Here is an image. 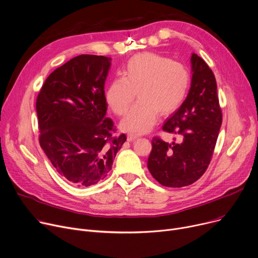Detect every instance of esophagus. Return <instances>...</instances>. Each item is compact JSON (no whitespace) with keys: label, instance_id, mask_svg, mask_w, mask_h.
Here are the masks:
<instances>
[{"label":"esophagus","instance_id":"1","mask_svg":"<svg viewBox=\"0 0 258 258\" xmlns=\"http://www.w3.org/2000/svg\"><path fill=\"white\" fill-rule=\"evenodd\" d=\"M137 137H138L137 135H134V134H128V135H127V141H128V142H133V141H135V140H136Z\"/></svg>","mask_w":258,"mask_h":258}]
</instances>
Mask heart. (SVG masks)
I'll list each match as a JSON object with an SVG mask.
<instances>
[{
    "label": "heart",
    "instance_id": "obj_1",
    "mask_svg": "<svg viewBox=\"0 0 258 258\" xmlns=\"http://www.w3.org/2000/svg\"><path fill=\"white\" fill-rule=\"evenodd\" d=\"M190 79L183 64L156 52H142L128 61L123 79L108 87L105 99L116 115H124L136 93L138 101L122 120L121 128L142 134L155 125L158 111L168 114L181 106Z\"/></svg>",
    "mask_w": 258,
    "mask_h": 258
}]
</instances>
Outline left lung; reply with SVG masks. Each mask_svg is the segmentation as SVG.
Masks as SVG:
<instances>
[{"label":"left lung","mask_w":258,"mask_h":258,"mask_svg":"<svg viewBox=\"0 0 258 258\" xmlns=\"http://www.w3.org/2000/svg\"><path fill=\"white\" fill-rule=\"evenodd\" d=\"M192 78L187 98L164 123L162 129L174 135L172 143L152 140L148 168L162 186L191 185L207 170L222 124L216 78L208 64L191 55Z\"/></svg>","instance_id":"left-lung-1"}]
</instances>
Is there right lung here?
<instances>
[{
	"label": "right lung",
	"mask_w": 258,
	"mask_h": 258,
	"mask_svg": "<svg viewBox=\"0 0 258 258\" xmlns=\"http://www.w3.org/2000/svg\"><path fill=\"white\" fill-rule=\"evenodd\" d=\"M111 58L81 54L56 68L37 97L39 143L53 167L72 185L103 180L126 142L113 136L104 86Z\"/></svg>",
	"instance_id": "obj_1"
}]
</instances>
